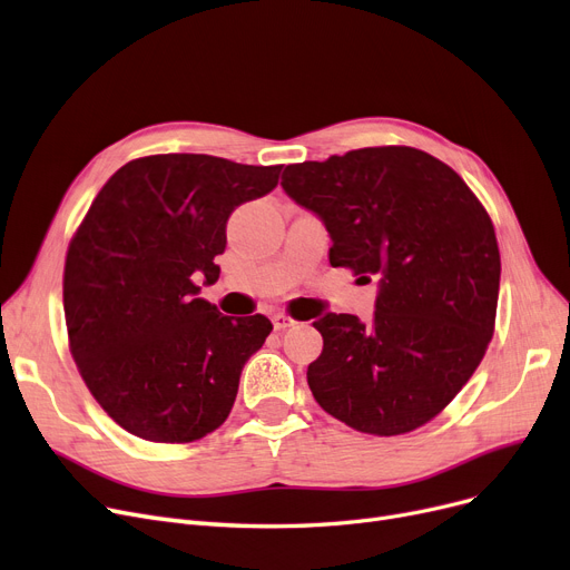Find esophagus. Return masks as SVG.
I'll return each instance as SVG.
<instances>
[{"label":"esophagus","mask_w":570,"mask_h":570,"mask_svg":"<svg viewBox=\"0 0 570 570\" xmlns=\"http://www.w3.org/2000/svg\"><path fill=\"white\" fill-rule=\"evenodd\" d=\"M271 322H274V330H276V332L289 330V327H294V324H296V320L289 317V315H285V313H276L274 317H271Z\"/></svg>","instance_id":"34e87169"}]
</instances>
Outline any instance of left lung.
Returning a JSON list of instances; mask_svg holds the SVG:
<instances>
[{"label":"left lung","mask_w":570,"mask_h":570,"mask_svg":"<svg viewBox=\"0 0 570 570\" xmlns=\"http://www.w3.org/2000/svg\"><path fill=\"white\" fill-rule=\"evenodd\" d=\"M283 189L327 227L330 264L371 281L375 313H327L308 387L324 411L373 436L436 417L494 336L501 255L492 218L441 159L360 148L283 171Z\"/></svg>","instance_id":"8db88e82"}]
</instances>
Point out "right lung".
I'll return each instance as SVG.
<instances>
[{
	"instance_id": "right-lung-1",
	"label": "right lung",
	"mask_w": 570,
	"mask_h": 570,
	"mask_svg": "<svg viewBox=\"0 0 570 570\" xmlns=\"http://www.w3.org/2000/svg\"><path fill=\"white\" fill-rule=\"evenodd\" d=\"M283 165L169 153L127 161L99 189L65 262L71 357L125 431L193 443L218 429L243 366L274 330L202 299L220 276L236 206L268 195Z\"/></svg>"
}]
</instances>
